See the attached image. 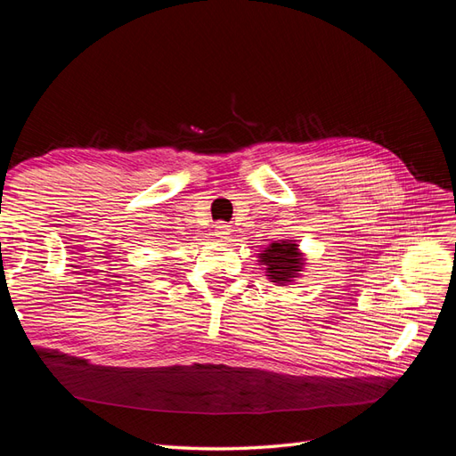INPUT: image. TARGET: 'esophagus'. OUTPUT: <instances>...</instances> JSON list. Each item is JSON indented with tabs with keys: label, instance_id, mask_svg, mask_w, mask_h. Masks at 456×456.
<instances>
[{
	"label": "esophagus",
	"instance_id": "34e87169",
	"mask_svg": "<svg viewBox=\"0 0 456 456\" xmlns=\"http://www.w3.org/2000/svg\"><path fill=\"white\" fill-rule=\"evenodd\" d=\"M231 232H232V229H231V225L225 224V221H219V224H216V235H217L219 239L227 240V239L231 237Z\"/></svg>",
	"mask_w": 456,
	"mask_h": 456
}]
</instances>
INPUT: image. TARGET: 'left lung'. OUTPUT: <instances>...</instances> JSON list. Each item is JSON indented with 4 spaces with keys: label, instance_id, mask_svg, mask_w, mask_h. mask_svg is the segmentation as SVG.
<instances>
[{
    "label": "left lung",
    "instance_id": "8db88e82",
    "mask_svg": "<svg viewBox=\"0 0 456 456\" xmlns=\"http://www.w3.org/2000/svg\"><path fill=\"white\" fill-rule=\"evenodd\" d=\"M259 264L265 265V277H269V281L277 286L292 282L304 271L302 252L297 250V244L292 240H277L269 244L259 254Z\"/></svg>",
    "mask_w": 456,
    "mask_h": 456
}]
</instances>
